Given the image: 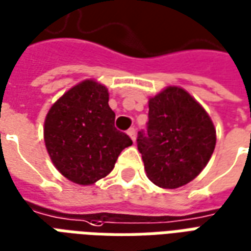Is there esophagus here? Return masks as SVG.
<instances>
[{
	"mask_svg": "<svg viewBox=\"0 0 251 251\" xmlns=\"http://www.w3.org/2000/svg\"><path fill=\"white\" fill-rule=\"evenodd\" d=\"M127 134H129V137H130L133 141H136V130H134L133 127H130V129L127 130Z\"/></svg>",
	"mask_w": 251,
	"mask_h": 251,
	"instance_id": "1",
	"label": "esophagus"
}]
</instances>
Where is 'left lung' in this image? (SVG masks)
I'll return each instance as SVG.
<instances>
[{
	"label": "left lung",
	"instance_id": "obj_1",
	"mask_svg": "<svg viewBox=\"0 0 251 251\" xmlns=\"http://www.w3.org/2000/svg\"><path fill=\"white\" fill-rule=\"evenodd\" d=\"M215 144L210 115L184 88L169 86L149 98L148 131L138 133L137 148L153 184H188L210 161Z\"/></svg>",
	"mask_w": 251,
	"mask_h": 251
}]
</instances>
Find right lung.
<instances>
[{
  "mask_svg": "<svg viewBox=\"0 0 251 251\" xmlns=\"http://www.w3.org/2000/svg\"><path fill=\"white\" fill-rule=\"evenodd\" d=\"M109 90L86 79L63 94L47 113L44 142L55 168L72 183L91 185L113 171L133 141L117 130Z\"/></svg>",
  "mask_w": 251,
  "mask_h": 251,
  "instance_id": "right-lung-1",
  "label": "right lung"
}]
</instances>
